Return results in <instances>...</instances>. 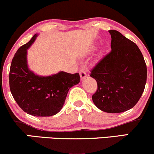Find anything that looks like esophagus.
<instances>
[{
	"label": "esophagus",
	"instance_id": "1",
	"mask_svg": "<svg viewBox=\"0 0 154 154\" xmlns=\"http://www.w3.org/2000/svg\"><path fill=\"white\" fill-rule=\"evenodd\" d=\"M79 75H80V78L82 80H83V79H85L86 77H87V74H86V72L82 69L79 70Z\"/></svg>",
	"mask_w": 154,
	"mask_h": 154
}]
</instances>
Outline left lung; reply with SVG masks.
<instances>
[{"instance_id":"left-lung-1","label":"left lung","mask_w":154,"mask_h":154,"mask_svg":"<svg viewBox=\"0 0 154 154\" xmlns=\"http://www.w3.org/2000/svg\"><path fill=\"white\" fill-rule=\"evenodd\" d=\"M111 51L95 65L91 77L98 85L92 96L97 108L107 113L132 109L144 91L147 68L142 53L135 43L116 30H109Z\"/></svg>"}]
</instances>
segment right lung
<instances>
[{"instance_id":"obj_1","label":"right lung","mask_w":154,"mask_h":154,"mask_svg":"<svg viewBox=\"0 0 154 154\" xmlns=\"http://www.w3.org/2000/svg\"><path fill=\"white\" fill-rule=\"evenodd\" d=\"M38 34L17 50L11 63L9 85L11 93L19 107L28 114L45 117L58 114L62 109L67 93L80 81L78 73L60 71L41 76L29 69L27 50Z\"/></svg>"}]
</instances>
